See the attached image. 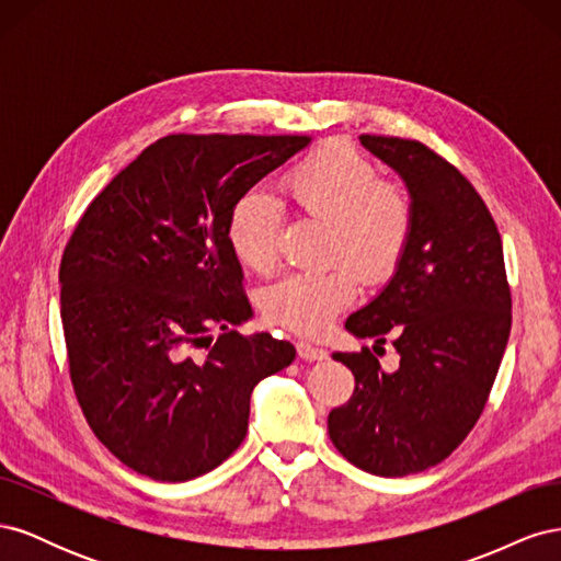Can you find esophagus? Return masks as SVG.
Wrapping results in <instances>:
<instances>
[{
    "mask_svg": "<svg viewBox=\"0 0 561 561\" xmlns=\"http://www.w3.org/2000/svg\"><path fill=\"white\" fill-rule=\"evenodd\" d=\"M297 353H299V358H304V360H322V358H328V351L311 344V342H297Z\"/></svg>",
    "mask_w": 561,
    "mask_h": 561,
    "instance_id": "obj_1",
    "label": "esophagus"
}]
</instances>
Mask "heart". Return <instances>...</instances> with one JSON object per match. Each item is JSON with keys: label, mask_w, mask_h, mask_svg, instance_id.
Returning a JSON list of instances; mask_svg holds the SVG:
<instances>
[{"label": "heart", "mask_w": 561, "mask_h": 561, "mask_svg": "<svg viewBox=\"0 0 561 561\" xmlns=\"http://www.w3.org/2000/svg\"><path fill=\"white\" fill-rule=\"evenodd\" d=\"M293 206L330 222L325 260H346L363 278H383L398 266L414 229L412 201L400 186L381 182L379 168L348 142H325L297 161L283 178ZM280 208L262 190L233 201L227 241L239 262L271 274L280 262ZM358 295L346 264L287 274L262 295L268 322L297 334H322Z\"/></svg>", "instance_id": "heart-1"}]
</instances>
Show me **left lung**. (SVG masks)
Instances as JSON below:
<instances>
[{"instance_id":"obj_1","label":"left lung","mask_w":561,"mask_h":561,"mask_svg":"<svg viewBox=\"0 0 561 561\" xmlns=\"http://www.w3.org/2000/svg\"><path fill=\"white\" fill-rule=\"evenodd\" d=\"M404 180L414 229L393 278L346 320L358 339H393L386 371L367 346L334 353L355 377L328 433L353 466L381 478L437 466L478 423L511 336V285L494 217L474 186L416 140L360 135Z\"/></svg>"}]
</instances>
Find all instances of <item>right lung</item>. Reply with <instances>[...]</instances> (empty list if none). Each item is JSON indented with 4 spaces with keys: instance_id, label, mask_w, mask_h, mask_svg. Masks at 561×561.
Segmentation results:
<instances>
[{
    "instance_id": "1",
    "label": "right lung",
    "mask_w": 561,
    "mask_h": 561,
    "mask_svg": "<svg viewBox=\"0 0 561 561\" xmlns=\"http://www.w3.org/2000/svg\"><path fill=\"white\" fill-rule=\"evenodd\" d=\"M309 142L168 135L91 201L67 241L60 318L75 396L135 472L186 482L217 468L248 433L252 388L295 360L285 339L231 330L252 307L227 217Z\"/></svg>"
}]
</instances>
